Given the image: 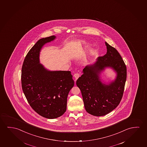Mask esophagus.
Returning a JSON list of instances; mask_svg holds the SVG:
<instances>
[{"label":"esophagus","mask_w":147,"mask_h":147,"mask_svg":"<svg viewBox=\"0 0 147 147\" xmlns=\"http://www.w3.org/2000/svg\"><path fill=\"white\" fill-rule=\"evenodd\" d=\"M79 76H80V74H79V73H77L74 74V77L75 78V82H76V80L79 78Z\"/></svg>","instance_id":"34e87169"}]
</instances>
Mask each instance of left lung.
Returning <instances> with one entry per match:
<instances>
[{
	"label": "left lung",
	"instance_id": "obj_1",
	"mask_svg": "<svg viewBox=\"0 0 147 147\" xmlns=\"http://www.w3.org/2000/svg\"><path fill=\"white\" fill-rule=\"evenodd\" d=\"M107 53L99 57L97 61L87 65L83 74L77 79L86 111L94 116L109 113L120 104L126 80L127 68L117 50L105 42ZM106 67L113 68L117 73L115 80L107 85L100 81V72Z\"/></svg>",
	"mask_w": 147,
	"mask_h": 147
}]
</instances>
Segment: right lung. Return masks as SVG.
Returning a JSON list of instances; mask_svg holds the SVG:
<instances>
[{
	"instance_id": "obj_1",
	"label": "right lung",
	"mask_w": 147,
	"mask_h": 147,
	"mask_svg": "<svg viewBox=\"0 0 147 147\" xmlns=\"http://www.w3.org/2000/svg\"><path fill=\"white\" fill-rule=\"evenodd\" d=\"M55 38L52 36L39 40L27 53L21 71L22 88L30 106L50 119L65 113L68 94L74 85L70 71H50L40 63L42 46Z\"/></svg>"
}]
</instances>
